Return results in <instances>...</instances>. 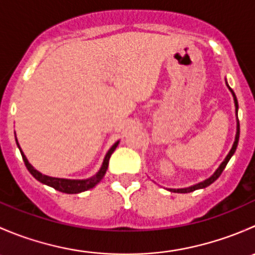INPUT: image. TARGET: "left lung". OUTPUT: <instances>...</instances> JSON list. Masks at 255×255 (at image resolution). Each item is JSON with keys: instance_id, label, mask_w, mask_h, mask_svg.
Instances as JSON below:
<instances>
[{"instance_id": "obj_1", "label": "left lung", "mask_w": 255, "mask_h": 255, "mask_svg": "<svg viewBox=\"0 0 255 255\" xmlns=\"http://www.w3.org/2000/svg\"><path fill=\"white\" fill-rule=\"evenodd\" d=\"M226 85H227L228 90H230V91H231V94H232V96H233V100H235L236 116H237V132H236V138H235V142H233V145H232V148H231L230 153L227 154V156H226V158H225V160H223L222 163L220 164V166H218V168L216 169V171H215V173H213L212 175H211L210 177H208V179L204 180V181H201V182H199V184L191 185V186H189V187H182V189H168L169 191H170V192H177V194H187V192H192V191H195V190H199V189H205V187L210 186V185L212 184V182H215L216 180H217L218 177H220L221 174H222V171L225 170L226 165H227V164H228V161H230V159L232 158V156H233V154L236 153V149H237V145H238V140H239L238 101H237V97H236L235 92H233V90L231 89V87H230V85L227 84V80H226Z\"/></svg>"}]
</instances>
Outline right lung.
<instances>
[{
	"label": "right lung",
	"mask_w": 255,
	"mask_h": 255,
	"mask_svg": "<svg viewBox=\"0 0 255 255\" xmlns=\"http://www.w3.org/2000/svg\"><path fill=\"white\" fill-rule=\"evenodd\" d=\"M16 143L18 148H19L23 161H24L28 171H29V173L32 174L38 181H40L42 184L48 185V186L50 187H54V189L58 190V191L65 192V194H80V192H84L86 191V190H90L92 189V187H95L102 179H104L105 174H106L107 171V168H109L110 158H111L112 153L116 150L118 144H120V140H117V142L113 144L111 148L109 149V151H107L106 155H105V159L104 161H102V165L101 168H100V170L97 171L94 176L87 177V179H63V177H53V176L44 175V174H42L40 171H38L37 169L33 168L32 164L28 161L27 156L24 155V153H23L22 149H20L17 138H16Z\"/></svg>",
	"instance_id": "add662e5"
}]
</instances>
